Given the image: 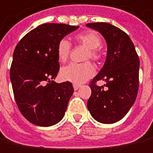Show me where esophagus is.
Listing matches in <instances>:
<instances>
[{"label":"esophagus","mask_w":153,"mask_h":153,"mask_svg":"<svg viewBox=\"0 0 153 153\" xmlns=\"http://www.w3.org/2000/svg\"><path fill=\"white\" fill-rule=\"evenodd\" d=\"M80 85H78V84H73V88H74V90H77V89L80 88Z\"/></svg>","instance_id":"34e87169"}]
</instances>
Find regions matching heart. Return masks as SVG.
Instances as JSON below:
<instances>
[{
  "label": "heart",
  "instance_id": "1",
  "mask_svg": "<svg viewBox=\"0 0 153 153\" xmlns=\"http://www.w3.org/2000/svg\"><path fill=\"white\" fill-rule=\"evenodd\" d=\"M76 42L88 49L85 60L98 61L102 59V53L98 47L101 45V38L95 32L88 31L81 33L75 36ZM57 56L60 62H65L70 55L71 45L66 39H61L57 45ZM95 74V68L90 62L83 64L71 63L64 66L60 71V76L65 81L75 84H81L91 78Z\"/></svg>",
  "mask_w": 153,
  "mask_h": 153
}]
</instances>
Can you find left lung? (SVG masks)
<instances>
[{"mask_svg": "<svg viewBox=\"0 0 153 153\" xmlns=\"http://www.w3.org/2000/svg\"><path fill=\"white\" fill-rule=\"evenodd\" d=\"M107 43V57L103 68L92 80V94L88 108L97 121L113 124L120 120L136 101L139 88L140 60L131 39L117 27L107 22L88 23ZM99 79L106 82L99 87Z\"/></svg>", "mask_w": 153, "mask_h": 153, "instance_id": "left-lung-1", "label": "left lung"}]
</instances>
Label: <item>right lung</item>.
<instances>
[{"label": "right lung", "mask_w": 153, "mask_h": 153, "mask_svg": "<svg viewBox=\"0 0 153 153\" xmlns=\"http://www.w3.org/2000/svg\"><path fill=\"white\" fill-rule=\"evenodd\" d=\"M79 27L45 23L24 36L17 44L10 69L17 105L32 124L51 126L64 117L74 93L70 82L56 83L60 63L57 45Z\"/></svg>", "instance_id": "add662e5"}]
</instances>
